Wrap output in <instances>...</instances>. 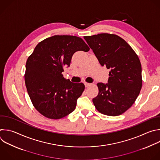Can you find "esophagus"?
<instances>
[{
	"mask_svg": "<svg viewBox=\"0 0 160 160\" xmlns=\"http://www.w3.org/2000/svg\"><path fill=\"white\" fill-rule=\"evenodd\" d=\"M85 87H90L92 84L91 83H87V82H85Z\"/></svg>",
	"mask_w": 160,
	"mask_h": 160,
	"instance_id": "1",
	"label": "esophagus"
}]
</instances>
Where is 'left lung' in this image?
Segmentation results:
<instances>
[{"label":"left lung","instance_id":"8db88e82","mask_svg":"<svg viewBox=\"0 0 160 160\" xmlns=\"http://www.w3.org/2000/svg\"><path fill=\"white\" fill-rule=\"evenodd\" d=\"M102 66L111 69L108 83H98V95L92 101L100 113L117 116L136 101L142 87L141 65L138 56L122 38L101 33L84 36Z\"/></svg>","mask_w":160,"mask_h":160}]
</instances>
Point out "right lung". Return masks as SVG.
Returning a JSON list of instances; mask_svg holds the SVG:
<instances>
[{
  "mask_svg": "<svg viewBox=\"0 0 160 160\" xmlns=\"http://www.w3.org/2000/svg\"><path fill=\"white\" fill-rule=\"evenodd\" d=\"M90 48L79 37L55 35L39 42L26 63L25 84L35 109L43 116L63 118L75 109L85 89L82 83H72L63 77L73 55Z\"/></svg>",
  "mask_w": 160,
  "mask_h": 160,
  "instance_id": "right-lung-1",
  "label": "right lung"
}]
</instances>
